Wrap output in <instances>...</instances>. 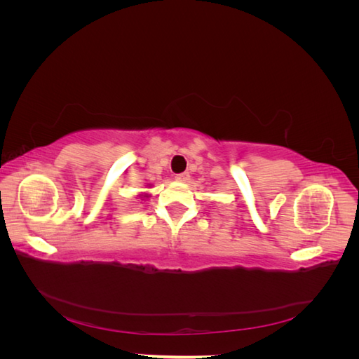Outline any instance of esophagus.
Listing matches in <instances>:
<instances>
[{
	"label": "esophagus",
	"instance_id": "1",
	"mask_svg": "<svg viewBox=\"0 0 359 359\" xmlns=\"http://www.w3.org/2000/svg\"><path fill=\"white\" fill-rule=\"evenodd\" d=\"M178 181H189V178H190V175H189V173L187 172H182V173H178V175L175 177Z\"/></svg>",
	"mask_w": 359,
	"mask_h": 359
}]
</instances>
